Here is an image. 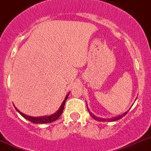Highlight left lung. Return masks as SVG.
Here are the masks:
<instances>
[{
	"label": "left lung",
	"instance_id": "obj_1",
	"mask_svg": "<svg viewBox=\"0 0 151 151\" xmlns=\"http://www.w3.org/2000/svg\"><path fill=\"white\" fill-rule=\"evenodd\" d=\"M88 111H89L88 109ZM127 111H125V112L122 114V115H119V116H118L114 117V118H111V119H102V118H100V117H96V116H94L93 114L92 113V112H90V111H89V114H90L91 116L93 117L94 119H96V120H98V121H103V122L104 121H116V120H118V119L123 118V117H124L127 113Z\"/></svg>",
	"mask_w": 151,
	"mask_h": 151
}]
</instances>
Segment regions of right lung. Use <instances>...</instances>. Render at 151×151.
Wrapping results in <instances>:
<instances>
[{
	"mask_svg": "<svg viewBox=\"0 0 151 151\" xmlns=\"http://www.w3.org/2000/svg\"><path fill=\"white\" fill-rule=\"evenodd\" d=\"M69 93L66 95L65 96V100L63 101V104H62V105L59 108V109L55 113L52 114V115H50V116H40V117H33V116H27V115H25V114L22 113L21 111H19L18 109L15 107V109H17V111L19 112L20 115H21L22 116L25 118L27 120H29L33 124H47V123H51V122L55 121L56 119H58L59 118L62 113H63V109H64V105H65V101H66V99L68 98V96H69Z\"/></svg>",
	"mask_w": 151,
	"mask_h": 151,
	"instance_id": "add662e5",
	"label": "right lung"
}]
</instances>
